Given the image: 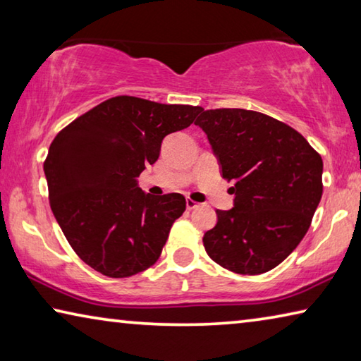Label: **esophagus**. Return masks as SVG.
<instances>
[{"label": "esophagus", "instance_id": "esophagus-1", "mask_svg": "<svg viewBox=\"0 0 361 361\" xmlns=\"http://www.w3.org/2000/svg\"><path fill=\"white\" fill-rule=\"evenodd\" d=\"M197 207H199V204L195 202V200H192V199L186 200V209L188 210H194V209H197Z\"/></svg>", "mask_w": 361, "mask_h": 361}]
</instances>
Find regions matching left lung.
<instances>
[{
	"label": "left lung",
	"mask_w": 361,
	"mask_h": 361,
	"mask_svg": "<svg viewBox=\"0 0 361 361\" xmlns=\"http://www.w3.org/2000/svg\"><path fill=\"white\" fill-rule=\"evenodd\" d=\"M194 124L209 138L223 178L234 181V207L216 210L205 252L235 274L271 271L299 245L320 204V154L290 126L250 109H202Z\"/></svg>",
	"instance_id": "8db88e82"
}]
</instances>
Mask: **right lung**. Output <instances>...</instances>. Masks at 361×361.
I'll use <instances>...</instances> for the list:
<instances>
[{"label": "right lung", "instance_id": "right-lung-1", "mask_svg": "<svg viewBox=\"0 0 361 361\" xmlns=\"http://www.w3.org/2000/svg\"><path fill=\"white\" fill-rule=\"evenodd\" d=\"M202 108L119 95L66 126L49 148L44 175L60 229L85 264L106 277L154 264L186 209L178 192H143L138 176L162 140L186 129Z\"/></svg>", "mask_w": 361, "mask_h": 361}]
</instances>
